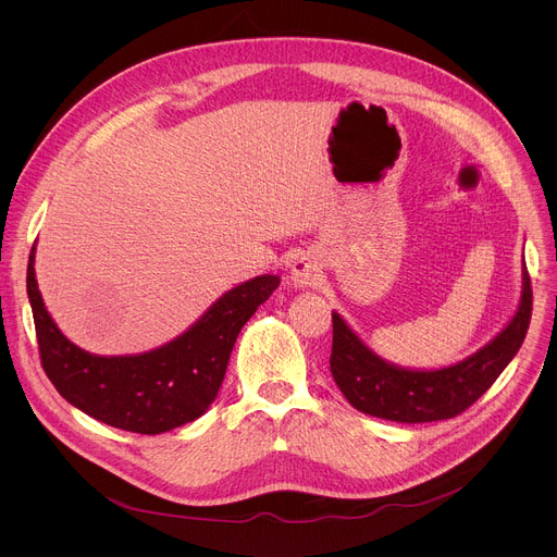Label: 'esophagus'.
Instances as JSON below:
<instances>
[{
    "label": "esophagus",
    "mask_w": 557,
    "mask_h": 557,
    "mask_svg": "<svg viewBox=\"0 0 557 557\" xmlns=\"http://www.w3.org/2000/svg\"><path fill=\"white\" fill-rule=\"evenodd\" d=\"M322 269L320 262H317L312 256H299L290 264V280L297 288H310V286H320L322 284Z\"/></svg>",
    "instance_id": "1"
}]
</instances>
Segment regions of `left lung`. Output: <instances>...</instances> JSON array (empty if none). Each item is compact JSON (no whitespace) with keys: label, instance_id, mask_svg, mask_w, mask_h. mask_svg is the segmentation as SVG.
Instances as JSON below:
<instances>
[{"label":"left lung","instance_id":"1","mask_svg":"<svg viewBox=\"0 0 557 557\" xmlns=\"http://www.w3.org/2000/svg\"><path fill=\"white\" fill-rule=\"evenodd\" d=\"M531 320V282L522 288L507 326L473 355L443 368H404L379 357L333 310L331 372L348 404L396 423H430L460 414L492 387L520 350Z\"/></svg>","mask_w":557,"mask_h":557}]
</instances>
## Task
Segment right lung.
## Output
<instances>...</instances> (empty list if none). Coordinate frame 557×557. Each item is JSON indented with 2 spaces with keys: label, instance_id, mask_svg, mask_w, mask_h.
Masks as SVG:
<instances>
[{
  "label": "right lung",
  "instance_id": "add662e5",
  "mask_svg": "<svg viewBox=\"0 0 557 557\" xmlns=\"http://www.w3.org/2000/svg\"><path fill=\"white\" fill-rule=\"evenodd\" d=\"M277 286V275L247 280L161 348L106 357L78 348L54 324L37 286L35 249L26 277L41 366L57 392L88 417L136 434H163L209 410L237 335Z\"/></svg>",
  "mask_w": 557,
  "mask_h": 557
}]
</instances>
